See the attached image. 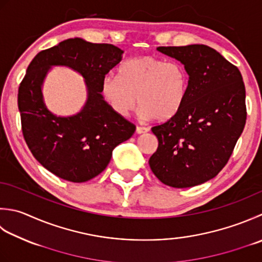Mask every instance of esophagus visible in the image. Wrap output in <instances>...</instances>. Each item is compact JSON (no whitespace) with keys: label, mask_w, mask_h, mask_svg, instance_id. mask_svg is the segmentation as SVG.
Wrapping results in <instances>:
<instances>
[{"label":"esophagus","mask_w":262,"mask_h":262,"mask_svg":"<svg viewBox=\"0 0 262 262\" xmlns=\"http://www.w3.org/2000/svg\"><path fill=\"white\" fill-rule=\"evenodd\" d=\"M148 130H150V128H148V127H142V126L136 127L137 134H144V133H147Z\"/></svg>","instance_id":"obj_1"}]
</instances>
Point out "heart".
I'll return each mask as SVG.
<instances>
[{
	"label": "heart",
	"instance_id": "heart-1",
	"mask_svg": "<svg viewBox=\"0 0 262 262\" xmlns=\"http://www.w3.org/2000/svg\"><path fill=\"white\" fill-rule=\"evenodd\" d=\"M102 94L116 114L127 117L140 103V116L165 121L175 117L185 104L189 76L185 67L143 55L128 60L118 69V77L106 76Z\"/></svg>",
	"mask_w": 262,
	"mask_h": 262
}]
</instances>
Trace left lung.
Returning a JSON list of instances; mask_svg holds the SVG:
<instances>
[{"mask_svg":"<svg viewBox=\"0 0 262 262\" xmlns=\"http://www.w3.org/2000/svg\"><path fill=\"white\" fill-rule=\"evenodd\" d=\"M185 67L189 89L178 114L151 130L159 145L148 165L159 181L184 188L217 176L247 121L245 86L236 66L210 46H159Z\"/></svg>","mask_w":262,"mask_h":262,"instance_id":"left-lung-1","label":"left lung"}]
</instances>
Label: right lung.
Wrapping results in <instances>:
<instances>
[{
	"mask_svg": "<svg viewBox=\"0 0 262 262\" xmlns=\"http://www.w3.org/2000/svg\"><path fill=\"white\" fill-rule=\"evenodd\" d=\"M124 51L112 44L69 38L40 51L29 63L18 90V107L26 143L36 160L55 176L83 183L99 175L114 148L134 134L136 126L111 109L101 95L105 75ZM51 65H67L82 74L89 99L78 115H52L42 103L41 85Z\"/></svg>",
	"mask_w": 262,
	"mask_h": 262,
	"instance_id": "obj_1",
	"label": "right lung"
}]
</instances>
